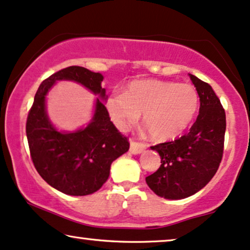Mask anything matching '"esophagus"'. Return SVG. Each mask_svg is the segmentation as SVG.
Returning <instances> with one entry per match:
<instances>
[{"instance_id":"esophagus-1","label":"esophagus","mask_w":250,"mask_h":250,"mask_svg":"<svg viewBox=\"0 0 250 250\" xmlns=\"http://www.w3.org/2000/svg\"><path fill=\"white\" fill-rule=\"evenodd\" d=\"M145 148H146V145L144 143L132 141V139L130 141V152L132 154H139V153H142Z\"/></svg>"}]
</instances>
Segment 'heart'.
<instances>
[{"instance_id": "b5f03b06", "label": "heart", "mask_w": 250, "mask_h": 250, "mask_svg": "<svg viewBox=\"0 0 250 250\" xmlns=\"http://www.w3.org/2000/svg\"><path fill=\"white\" fill-rule=\"evenodd\" d=\"M113 123L127 130L139 118L155 141L178 136L194 119L199 106L197 89L189 83L136 80L125 91H113L105 102Z\"/></svg>"}]
</instances>
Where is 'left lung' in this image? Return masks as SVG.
Here are the masks:
<instances>
[{
  "mask_svg": "<svg viewBox=\"0 0 250 250\" xmlns=\"http://www.w3.org/2000/svg\"><path fill=\"white\" fill-rule=\"evenodd\" d=\"M200 97L198 118L188 134L151 146L161 156L160 168L146 177L159 197L178 200L208 184L217 171L224 151L225 111L208 83L189 74Z\"/></svg>",
  "mask_w": 250,
  "mask_h": 250,
  "instance_id": "8db88e82",
  "label": "left lung"
}]
</instances>
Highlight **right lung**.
<instances>
[{"mask_svg": "<svg viewBox=\"0 0 250 250\" xmlns=\"http://www.w3.org/2000/svg\"><path fill=\"white\" fill-rule=\"evenodd\" d=\"M101 73L69 66L50 75L40 84L26 121V135L33 165L40 176L65 194L88 195L102 188L112 162L129 149V142L109 118L101 99L96 101L91 122L75 132H61L50 123L45 95L58 80L81 83L105 99Z\"/></svg>", "mask_w": 250, "mask_h": 250, "instance_id": "add662e5", "label": "right lung"}]
</instances>
